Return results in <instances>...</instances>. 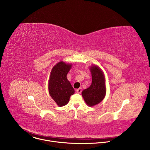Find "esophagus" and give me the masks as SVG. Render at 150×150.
I'll return each instance as SVG.
<instances>
[{
  "label": "esophagus",
  "instance_id": "esophagus-1",
  "mask_svg": "<svg viewBox=\"0 0 150 150\" xmlns=\"http://www.w3.org/2000/svg\"><path fill=\"white\" fill-rule=\"evenodd\" d=\"M76 93H77L81 94V92H82V88H79L77 89V90H76Z\"/></svg>",
  "mask_w": 150,
  "mask_h": 150
}]
</instances>
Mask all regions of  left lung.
I'll return each mask as SVG.
<instances>
[{
    "instance_id": "8db88e82",
    "label": "left lung",
    "mask_w": 150,
    "mask_h": 150,
    "mask_svg": "<svg viewBox=\"0 0 150 150\" xmlns=\"http://www.w3.org/2000/svg\"><path fill=\"white\" fill-rule=\"evenodd\" d=\"M92 76V83L90 86L82 92V96L90 107L100 103L105 97L106 88L105 76L102 70L97 65L90 68Z\"/></svg>"
}]
</instances>
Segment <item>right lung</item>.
Segmentation results:
<instances>
[{
	"mask_svg": "<svg viewBox=\"0 0 150 150\" xmlns=\"http://www.w3.org/2000/svg\"><path fill=\"white\" fill-rule=\"evenodd\" d=\"M72 64L59 62L53 67L49 81V92L51 97L60 106L65 105L69 101L75 90L67 79V74Z\"/></svg>",
	"mask_w": 150,
	"mask_h": 150,
	"instance_id": "obj_1",
	"label": "right lung"
}]
</instances>
